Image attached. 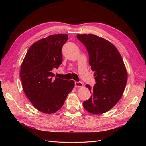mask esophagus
<instances>
[{"label": "esophagus", "mask_w": 146, "mask_h": 146, "mask_svg": "<svg viewBox=\"0 0 146 146\" xmlns=\"http://www.w3.org/2000/svg\"><path fill=\"white\" fill-rule=\"evenodd\" d=\"M75 86L77 88L83 86V84L80 82H75Z\"/></svg>", "instance_id": "esophagus-1"}]
</instances>
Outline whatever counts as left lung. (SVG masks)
<instances>
[{
	"mask_svg": "<svg viewBox=\"0 0 146 146\" xmlns=\"http://www.w3.org/2000/svg\"><path fill=\"white\" fill-rule=\"evenodd\" d=\"M77 37L87 48L96 82L92 88L86 85L92 94L83 102V107L91 114H103L122 98L128 77L125 66L116 47L108 40L93 34H78Z\"/></svg>",
	"mask_w": 146,
	"mask_h": 146,
	"instance_id": "left-lung-1",
	"label": "left lung"
}]
</instances>
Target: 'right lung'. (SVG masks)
<instances>
[{
    "instance_id": "add662e5",
    "label": "right lung",
    "mask_w": 146,
    "mask_h": 146,
    "mask_svg": "<svg viewBox=\"0 0 146 146\" xmlns=\"http://www.w3.org/2000/svg\"><path fill=\"white\" fill-rule=\"evenodd\" d=\"M67 34L52 35L34 42L22 63L20 77L23 89L29 100L39 111L47 114L63 107L75 82L54 78L52 72L62 63V47Z\"/></svg>"
}]
</instances>
